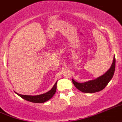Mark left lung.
<instances>
[{"label":"left lung","mask_w":122,"mask_h":122,"mask_svg":"<svg viewBox=\"0 0 122 122\" xmlns=\"http://www.w3.org/2000/svg\"><path fill=\"white\" fill-rule=\"evenodd\" d=\"M115 66L116 59L114 56L110 68L104 74L93 80H90L83 83L76 82L72 79V82L77 89L83 92L94 93L100 91L107 86V84L113 78L115 71Z\"/></svg>","instance_id":"1"}]
</instances>
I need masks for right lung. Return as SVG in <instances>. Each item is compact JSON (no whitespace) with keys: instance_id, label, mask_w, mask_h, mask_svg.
I'll use <instances>...</instances> for the list:
<instances>
[{"instance_id":"obj_1","label":"right lung","mask_w":122,"mask_h":122,"mask_svg":"<svg viewBox=\"0 0 122 122\" xmlns=\"http://www.w3.org/2000/svg\"><path fill=\"white\" fill-rule=\"evenodd\" d=\"M57 81L55 83L54 86H53V88L50 91L44 94H42L37 95V96H28V95L20 94L16 92H15L16 94L18 95L20 97L26 101L32 102H36V103H43V102H44L50 100L55 95L56 91V88H57Z\"/></svg>"}]
</instances>
